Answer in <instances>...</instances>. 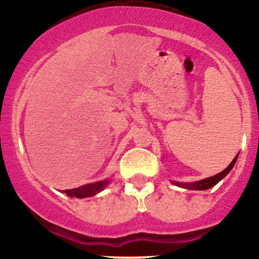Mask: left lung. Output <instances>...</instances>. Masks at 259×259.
Instances as JSON below:
<instances>
[{
    "label": "left lung",
    "mask_w": 259,
    "mask_h": 259,
    "mask_svg": "<svg viewBox=\"0 0 259 259\" xmlns=\"http://www.w3.org/2000/svg\"><path fill=\"white\" fill-rule=\"evenodd\" d=\"M237 157H239V153L235 156V158L233 159V162L230 163V164L228 165V168H225L224 170L221 171V173H218L214 177H210V178H207V179H203V180H200V181H195V183H178V181H171V183L174 184V185L177 186H180V187H184V189H187V190H207V189H210V187H213L214 185L221 181L223 178L227 177L229 174V171L233 169V167L235 165V163H236V159Z\"/></svg>",
    "instance_id": "left-lung-1"
}]
</instances>
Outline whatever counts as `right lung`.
Returning a JSON list of instances; mask_svg holds the SVG:
<instances>
[{"label": "right lung", "mask_w": 259, "mask_h": 259, "mask_svg": "<svg viewBox=\"0 0 259 259\" xmlns=\"http://www.w3.org/2000/svg\"><path fill=\"white\" fill-rule=\"evenodd\" d=\"M109 184V179L102 180V181H96V183L86 184V185L79 186L76 189L72 190H65V194L70 197H76V198H85L90 197V196H95L99 194L100 191H102L105 187Z\"/></svg>", "instance_id": "obj_1"}]
</instances>
